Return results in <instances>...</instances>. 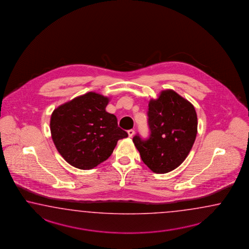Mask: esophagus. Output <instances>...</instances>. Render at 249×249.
<instances>
[{
	"label": "esophagus",
	"instance_id": "esophagus-1",
	"mask_svg": "<svg viewBox=\"0 0 249 249\" xmlns=\"http://www.w3.org/2000/svg\"><path fill=\"white\" fill-rule=\"evenodd\" d=\"M127 134H128V137H129V138H132L134 136V134H135V130H134V129H129V130H127Z\"/></svg>",
	"mask_w": 249,
	"mask_h": 249
}]
</instances>
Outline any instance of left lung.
I'll return each instance as SVG.
<instances>
[{"label":"left lung","instance_id":"1","mask_svg":"<svg viewBox=\"0 0 249 249\" xmlns=\"http://www.w3.org/2000/svg\"><path fill=\"white\" fill-rule=\"evenodd\" d=\"M150 135L133 138L144 164L157 174L178 167L187 158L197 135V114L194 105L173 90L160 92L148 103Z\"/></svg>","mask_w":249,"mask_h":249}]
</instances>
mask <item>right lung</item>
<instances>
[{"label": "right lung", "instance_id": "obj_1", "mask_svg": "<svg viewBox=\"0 0 249 249\" xmlns=\"http://www.w3.org/2000/svg\"><path fill=\"white\" fill-rule=\"evenodd\" d=\"M109 99L93 91L54 109L50 131L57 151L68 164L89 170L107 160L118 140L127 133L115 115L106 111Z\"/></svg>", "mask_w": 249, "mask_h": 249}]
</instances>
